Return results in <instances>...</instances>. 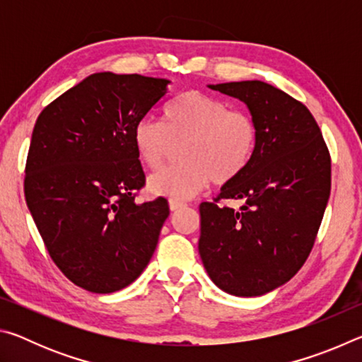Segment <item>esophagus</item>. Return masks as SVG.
<instances>
[{
    "mask_svg": "<svg viewBox=\"0 0 362 362\" xmlns=\"http://www.w3.org/2000/svg\"><path fill=\"white\" fill-rule=\"evenodd\" d=\"M169 207H170V211L173 212H175V211H179V209H182V207H185V204L182 203V201H177V199H170L169 201Z\"/></svg>",
    "mask_w": 362,
    "mask_h": 362,
    "instance_id": "34e87169",
    "label": "esophagus"
}]
</instances>
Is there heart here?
Returning a JSON list of instances; mask_svg holds the SVG:
<instances>
[{"mask_svg": "<svg viewBox=\"0 0 362 362\" xmlns=\"http://www.w3.org/2000/svg\"><path fill=\"white\" fill-rule=\"evenodd\" d=\"M180 144L182 163L153 175L150 192L188 199L203 192L209 180L225 185L238 179L255 155L259 127L244 110L187 90L164 107L161 122L142 119L134 127V146L151 170L161 169Z\"/></svg>", "mask_w": 362, "mask_h": 362, "instance_id": "obj_1", "label": "heart"}]
</instances>
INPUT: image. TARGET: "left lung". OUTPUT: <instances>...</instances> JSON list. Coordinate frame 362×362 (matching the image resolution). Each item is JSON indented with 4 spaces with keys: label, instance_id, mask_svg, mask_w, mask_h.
Listing matches in <instances>:
<instances>
[{
    "label": "left lung",
    "instance_id": "left-lung-1",
    "mask_svg": "<svg viewBox=\"0 0 362 362\" xmlns=\"http://www.w3.org/2000/svg\"><path fill=\"white\" fill-rule=\"evenodd\" d=\"M236 97L259 127L244 173L201 203L199 255L220 289L257 297L287 283L313 249L330 194V153L302 102L263 81L211 84ZM241 199V210L219 204Z\"/></svg>",
    "mask_w": 362,
    "mask_h": 362
}]
</instances>
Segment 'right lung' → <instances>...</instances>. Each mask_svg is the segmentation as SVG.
<instances>
[{
    "mask_svg": "<svg viewBox=\"0 0 362 362\" xmlns=\"http://www.w3.org/2000/svg\"><path fill=\"white\" fill-rule=\"evenodd\" d=\"M170 81L103 71L40 113L23 189L49 255L73 284L112 293L134 283L169 217L161 198L136 203L145 174L134 127L164 100Z\"/></svg>",
    "mask_w": 362,
    "mask_h": 362,
    "instance_id": "add662e5",
    "label": "right lung"
}]
</instances>
